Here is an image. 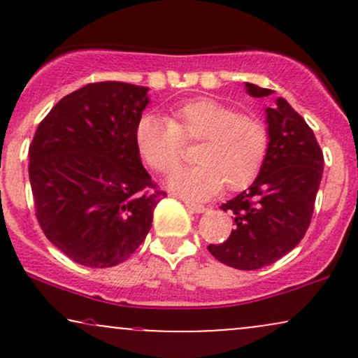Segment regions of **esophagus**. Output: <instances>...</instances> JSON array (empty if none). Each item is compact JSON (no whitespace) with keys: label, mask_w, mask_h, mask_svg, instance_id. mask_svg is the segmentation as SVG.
I'll use <instances>...</instances> for the list:
<instances>
[{"label":"esophagus","mask_w":358,"mask_h":358,"mask_svg":"<svg viewBox=\"0 0 358 358\" xmlns=\"http://www.w3.org/2000/svg\"><path fill=\"white\" fill-rule=\"evenodd\" d=\"M185 207H187L190 212H195V213H203L205 210H207V208H205L203 205L192 203V202H185Z\"/></svg>","instance_id":"esophagus-1"}]
</instances>
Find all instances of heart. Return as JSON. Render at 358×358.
I'll return each mask as SVG.
<instances>
[{
    "label": "heart",
    "mask_w": 358,
    "mask_h": 358,
    "mask_svg": "<svg viewBox=\"0 0 358 358\" xmlns=\"http://www.w3.org/2000/svg\"><path fill=\"white\" fill-rule=\"evenodd\" d=\"M139 155L153 170H175L183 143H200L193 155L196 166L176 170L168 187L193 200L225 190H242L254 182L269 150L268 126L224 102L192 99L165 117L145 114L134 129Z\"/></svg>",
    "instance_id": "b5f03b06"
}]
</instances>
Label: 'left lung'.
<instances>
[{"label":"left lung","instance_id":"left-lung-1","mask_svg":"<svg viewBox=\"0 0 358 358\" xmlns=\"http://www.w3.org/2000/svg\"><path fill=\"white\" fill-rule=\"evenodd\" d=\"M245 90L252 97L274 92L249 82ZM266 122L269 150L264 165L248 190L222 203V210L232 213V234L207 248L220 262L242 271L273 264L296 248L310 227L323 175L315 133L286 99L278 97L273 108H266Z\"/></svg>","mask_w":358,"mask_h":358}]
</instances>
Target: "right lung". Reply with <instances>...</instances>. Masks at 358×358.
<instances>
[{"mask_svg": "<svg viewBox=\"0 0 358 358\" xmlns=\"http://www.w3.org/2000/svg\"><path fill=\"white\" fill-rule=\"evenodd\" d=\"M148 87L96 82L65 96L36 127L30 175L36 220L77 264L110 268L146 239L158 190L143 166L134 129Z\"/></svg>", "mask_w": 358, "mask_h": 358, "instance_id": "1", "label": "right lung"}]
</instances>
